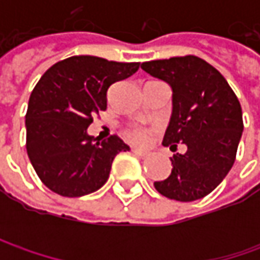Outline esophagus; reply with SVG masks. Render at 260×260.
I'll return each mask as SVG.
<instances>
[{
  "label": "esophagus",
  "mask_w": 260,
  "mask_h": 260,
  "mask_svg": "<svg viewBox=\"0 0 260 260\" xmlns=\"http://www.w3.org/2000/svg\"><path fill=\"white\" fill-rule=\"evenodd\" d=\"M132 152H133L136 156H139V157H147V152H145V150H140V149H133Z\"/></svg>",
  "instance_id": "esophagus-1"
}]
</instances>
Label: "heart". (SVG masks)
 <instances>
[{
	"instance_id": "b5f03b06",
	"label": "heart",
	"mask_w": 260,
	"mask_h": 260,
	"mask_svg": "<svg viewBox=\"0 0 260 260\" xmlns=\"http://www.w3.org/2000/svg\"><path fill=\"white\" fill-rule=\"evenodd\" d=\"M149 135H150V132H149V130H145V128H133V130L128 133L130 139L135 140L136 143H146L147 139H149Z\"/></svg>"
}]
</instances>
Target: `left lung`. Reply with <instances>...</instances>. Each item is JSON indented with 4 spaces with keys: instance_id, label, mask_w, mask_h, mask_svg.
Masks as SVG:
<instances>
[{
    "instance_id": "8db88e82",
    "label": "left lung",
    "mask_w": 260,
    "mask_h": 260,
    "mask_svg": "<svg viewBox=\"0 0 260 260\" xmlns=\"http://www.w3.org/2000/svg\"><path fill=\"white\" fill-rule=\"evenodd\" d=\"M142 69L172 89V114L164 146L176 143L185 153L171 157L172 171L156 181L159 194L176 201H195L215 189L235 164L243 133L242 107L214 66L197 56L142 63Z\"/></svg>"
}]
</instances>
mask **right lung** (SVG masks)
Listing matches in <instances>:
<instances>
[{"label": "right lung", "instance_id": "right-lung-1", "mask_svg": "<svg viewBox=\"0 0 260 260\" xmlns=\"http://www.w3.org/2000/svg\"><path fill=\"white\" fill-rule=\"evenodd\" d=\"M139 62L72 56L49 68L35 86L25 114L27 155L42 182L62 197H82L107 182L113 160L130 147L111 136L88 135L92 115L107 108L114 82L137 72Z\"/></svg>", "mask_w": 260, "mask_h": 260}]
</instances>
